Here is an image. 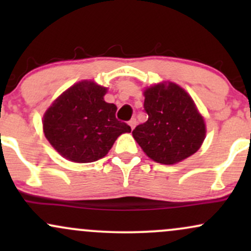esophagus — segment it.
I'll list each match as a JSON object with an SVG mask.
<instances>
[{"label": "esophagus", "mask_w": 251, "mask_h": 251, "mask_svg": "<svg viewBox=\"0 0 251 251\" xmlns=\"http://www.w3.org/2000/svg\"><path fill=\"white\" fill-rule=\"evenodd\" d=\"M128 125L131 126L132 129H133V128L135 127V125H137V120H135V119H131V120H129V122H128Z\"/></svg>", "instance_id": "obj_1"}]
</instances>
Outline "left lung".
I'll use <instances>...</instances> for the list:
<instances>
[{
	"mask_svg": "<svg viewBox=\"0 0 251 251\" xmlns=\"http://www.w3.org/2000/svg\"><path fill=\"white\" fill-rule=\"evenodd\" d=\"M148 122L133 129L134 140L154 162L172 165L190 157L205 139V123L192 98L177 83H158L144 92Z\"/></svg>",
	"mask_w": 251,
	"mask_h": 251,
	"instance_id": "1",
	"label": "left lung"
}]
</instances>
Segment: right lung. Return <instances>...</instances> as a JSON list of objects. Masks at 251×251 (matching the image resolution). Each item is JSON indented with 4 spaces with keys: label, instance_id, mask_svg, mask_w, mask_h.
<instances>
[{
    "label": "right lung",
    "instance_id": "obj_1",
    "mask_svg": "<svg viewBox=\"0 0 251 251\" xmlns=\"http://www.w3.org/2000/svg\"><path fill=\"white\" fill-rule=\"evenodd\" d=\"M107 88L83 80L65 91L43 116V132L66 159L92 163L105 157L120 134L131 132L103 100Z\"/></svg>",
    "mask_w": 251,
    "mask_h": 251
}]
</instances>
